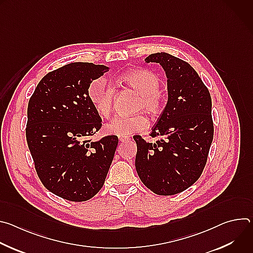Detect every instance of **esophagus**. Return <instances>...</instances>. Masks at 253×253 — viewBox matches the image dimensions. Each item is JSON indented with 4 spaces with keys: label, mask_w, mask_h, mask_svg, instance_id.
<instances>
[{
    "label": "esophagus",
    "mask_w": 253,
    "mask_h": 253,
    "mask_svg": "<svg viewBox=\"0 0 253 253\" xmlns=\"http://www.w3.org/2000/svg\"><path fill=\"white\" fill-rule=\"evenodd\" d=\"M119 140H120V142H127V141L130 140V138L128 136H125V135H120Z\"/></svg>",
    "instance_id": "esophagus-1"
}]
</instances>
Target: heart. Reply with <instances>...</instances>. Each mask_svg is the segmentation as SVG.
Instances as JSON below:
<instances>
[{
	"mask_svg": "<svg viewBox=\"0 0 253 253\" xmlns=\"http://www.w3.org/2000/svg\"><path fill=\"white\" fill-rule=\"evenodd\" d=\"M122 81L140 94L137 110H145L151 115H158L164 108L163 98L159 92L160 79L148 70H134L122 75ZM114 87L104 77L96 78L88 88V96L99 116L109 117L114 99ZM147 117L142 114L133 116H117L105 126L110 135H130L141 132L148 127Z\"/></svg>",
	"mask_w": 253,
	"mask_h": 253,
	"instance_id": "heart-1",
	"label": "heart"
}]
</instances>
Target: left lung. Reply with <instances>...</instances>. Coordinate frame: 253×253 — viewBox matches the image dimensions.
<instances>
[{
	"instance_id": "obj_1",
	"label": "left lung",
	"mask_w": 253,
	"mask_h": 253,
	"mask_svg": "<svg viewBox=\"0 0 253 253\" xmlns=\"http://www.w3.org/2000/svg\"><path fill=\"white\" fill-rule=\"evenodd\" d=\"M146 63L161 65L167 77L168 101L148 143L134 136L139 178L158 195H174L194 184L207 161L213 140L211 97L197 72L185 61L161 52Z\"/></svg>"
}]
</instances>
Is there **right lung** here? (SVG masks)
I'll return each mask as SVG.
<instances>
[{"label":"right lung","instance_id":"1","mask_svg":"<svg viewBox=\"0 0 253 253\" xmlns=\"http://www.w3.org/2000/svg\"><path fill=\"white\" fill-rule=\"evenodd\" d=\"M107 71L93 63L67 64L48 73L29 100L26 138L36 171L49 191L70 201L99 192L118 145L115 135L89 139L102 119L88 88Z\"/></svg>","mask_w":253,"mask_h":253}]
</instances>
